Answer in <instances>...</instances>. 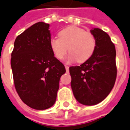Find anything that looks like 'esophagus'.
Listing matches in <instances>:
<instances>
[{
  "label": "esophagus",
  "mask_w": 130,
  "mask_h": 130,
  "mask_svg": "<svg viewBox=\"0 0 130 130\" xmlns=\"http://www.w3.org/2000/svg\"><path fill=\"white\" fill-rule=\"evenodd\" d=\"M65 69H66V71L67 72H68L69 71V66H68V65H65Z\"/></svg>",
  "instance_id": "obj_1"
}]
</instances>
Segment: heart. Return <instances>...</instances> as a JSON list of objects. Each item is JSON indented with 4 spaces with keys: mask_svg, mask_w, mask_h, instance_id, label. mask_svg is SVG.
I'll use <instances>...</instances> for the list:
<instances>
[{
    "mask_svg": "<svg viewBox=\"0 0 130 130\" xmlns=\"http://www.w3.org/2000/svg\"><path fill=\"white\" fill-rule=\"evenodd\" d=\"M58 36L59 38L51 39L50 46L53 55L59 60H62L69 50L68 62L77 60L82 63L88 60L95 51L94 36L82 28L70 26L61 30Z\"/></svg>",
    "mask_w": 130,
    "mask_h": 130,
    "instance_id": "b5f03b06",
    "label": "heart"
}]
</instances>
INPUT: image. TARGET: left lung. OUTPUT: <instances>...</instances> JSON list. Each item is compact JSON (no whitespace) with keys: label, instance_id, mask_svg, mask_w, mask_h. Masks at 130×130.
<instances>
[{"label":"left lung","instance_id":"obj_1","mask_svg":"<svg viewBox=\"0 0 130 130\" xmlns=\"http://www.w3.org/2000/svg\"><path fill=\"white\" fill-rule=\"evenodd\" d=\"M96 46L92 56L80 66L70 67L74 96L83 105L100 103L109 94L117 78L116 50L109 36L103 30H91Z\"/></svg>","mask_w":130,"mask_h":130}]
</instances>
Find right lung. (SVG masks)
<instances>
[{
    "mask_svg": "<svg viewBox=\"0 0 130 130\" xmlns=\"http://www.w3.org/2000/svg\"><path fill=\"white\" fill-rule=\"evenodd\" d=\"M50 25L36 23L16 37L11 53L13 82L22 101L37 110L55 103L64 65L54 56L50 46Z\"/></svg>",
    "mask_w": 130,
    "mask_h": 130,
    "instance_id": "add662e5",
    "label": "right lung"
}]
</instances>
